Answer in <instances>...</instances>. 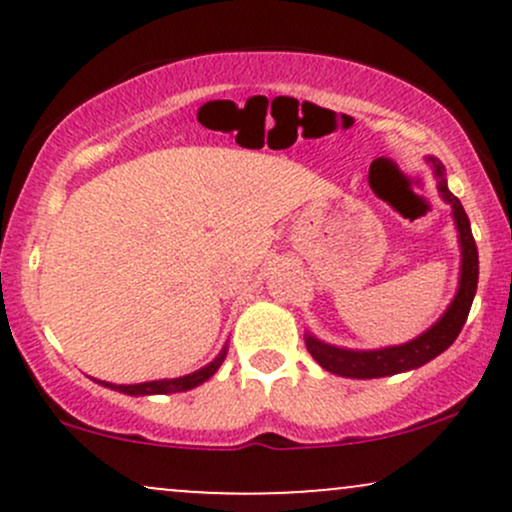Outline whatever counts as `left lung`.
I'll use <instances>...</instances> for the list:
<instances>
[{
    "label": "left lung",
    "instance_id": "8db88e82",
    "mask_svg": "<svg viewBox=\"0 0 512 512\" xmlns=\"http://www.w3.org/2000/svg\"><path fill=\"white\" fill-rule=\"evenodd\" d=\"M433 163V173L438 178V192L440 197L452 207V219L457 226V238H460V250H462V267H460V286H457L455 298H452L450 308L445 310L443 317L419 334L416 339H411L407 344L399 346H385V349H373V351H354V349H342V346H332L320 342L313 334H305V346H308L310 356L320 363L322 368L330 370L334 375H344V378H385V375L404 373V370H414L424 363L431 361L443 354L448 346L455 342L457 334L462 332L464 322H467L469 308H472L474 293H477V281H479V252L477 243H474L472 226H469L467 214H464L460 199H457L448 190V180H445V168L443 163L436 158H428Z\"/></svg>",
    "mask_w": 512,
    "mask_h": 512
}]
</instances>
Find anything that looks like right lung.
Wrapping results in <instances>:
<instances>
[{"instance_id": "1", "label": "right lung", "mask_w": 512, "mask_h": 512, "mask_svg": "<svg viewBox=\"0 0 512 512\" xmlns=\"http://www.w3.org/2000/svg\"><path fill=\"white\" fill-rule=\"evenodd\" d=\"M226 351L228 346H223L221 354L214 358V361L209 363V366L195 370V373L190 375H182V378H170V380H151V383H137V385H115V383H105V380H96V383H101L103 387H110V390H117V392H125V395H134V397H142V395H173V392H187L192 390V387L207 383L211 375L219 370V366L223 363V358H226Z\"/></svg>"}]
</instances>
